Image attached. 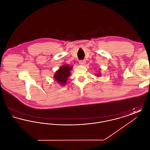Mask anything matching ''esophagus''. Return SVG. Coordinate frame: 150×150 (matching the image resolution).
<instances>
[{"label":"esophagus","instance_id":"1","mask_svg":"<svg viewBox=\"0 0 150 150\" xmlns=\"http://www.w3.org/2000/svg\"><path fill=\"white\" fill-rule=\"evenodd\" d=\"M86 63V61L85 60H81L79 61V64L81 65H84Z\"/></svg>","mask_w":150,"mask_h":150}]
</instances>
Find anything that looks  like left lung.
<instances>
[{
	"instance_id": "1",
	"label": "left lung",
	"mask_w": 150,
	"mask_h": 150,
	"mask_svg": "<svg viewBox=\"0 0 150 150\" xmlns=\"http://www.w3.org/2000/svg\"><path fill=\"white\" fill-rule=\"evenodd\" d=\"M96 75L97 76V77H100V76H101V74H100V72H98Z\"/></svg>"
}]
</instances>
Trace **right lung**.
<instances>
[{"label":"right lung","instance_id":"add662e5","mask_svg":"<svg viewBox=\"0 0 150 150\" xmlns=\"http://www.w3.org/2000/svg\"><path fill=\"white\" fill-rule=\"evenodd\" d=\"M72 66L69 64H64L61 66L54 74L53 78L61 86H64L67 83V81L71 75Z\"/></svg>","mask_w":150,"mask_h":150}]
</instances>
